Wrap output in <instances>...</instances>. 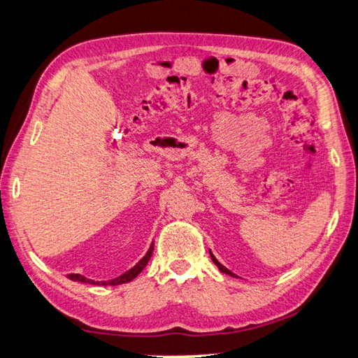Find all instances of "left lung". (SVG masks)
Returning a JSON list of instances; mask_svg holds the SVG:
<instances>
[{
  "label": "left lung",
  "instance_id": "8db88e82",
  "mask_svg": "<svg viewBox=\"0 0 358 358\" xmlns=\"http://www.w3.org/2000/svg\"><path fill=\"white\" fill-rule=\"evenodd\" d=\"M210 255H211V259H213V263L217 266V268H219V271H220V272H224V274H227V275H230V277H238L236 274H233V272H231L230 269H227L224 264H220V263L217 262V259H216V257H214V255H213V252H211V250H210Z\"/></svg>",
  "mask_w": 358,
  "mask_h": 358
}]
</instances>
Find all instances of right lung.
Listing matches in <instances>:
<instances>
[{"instance_id":"1","label":"right lung","mask_w":358,"mask_h":358,"mask_svg":"<svg viewBox=\"0 0 358 358\" xmlns=\"http://www.w3.org/2000/svg\"><path fill=\"white\" fill-rule=\"evenodd\" d=\"M153 243L150 244V247H148V250H147V253L144 257H142L138 263H136L131 269H128L127 272H123L122 275H119V277H115V278H113V280H103V282H95V280H92V278H87V277H84V275H81V274H69L67 277L70 278V280H73V282H81V283H90V285H101V287H115V285H122V283H128V282H131L133 278H136L138 277L141 272H142V269L145 268L147 266V263H148V259H150V257H152V253H153Z\"/></svg>"}]
</instances>
